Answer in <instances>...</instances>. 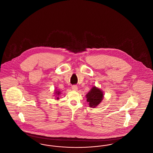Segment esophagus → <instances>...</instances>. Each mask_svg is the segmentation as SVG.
<instances>
[{"label": "esophagus", "mask_w": 153, "mask_h": 153, "mask_svg": "<svg viewBox=\"0 0 153 153\" xmlns=\"http://www.w3.org/2000/svg\"><path fill=\"white\" fill-rule=\"evenodd\" d=\"M72 90L73 91H77V89H78V87H77V85H73L72 87Z\"/></svg>", "instance_id": "1"}]
</instances>
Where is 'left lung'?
Returning a JSON list of instances; mask_svg holds the SVG:
<instances>
[{
  "label": "left lung",
  "mask_w": 153,
  "mask_h": 153,
  "mask_svg": "<svg viewBox=\"0 0 153 153\" xmlns=\"http://www.w3.org/2000/svg\"><path fill=\"white\" fill-rule=\"evenodd\" d=\"M87 101L89 106L91 108H95L102 101L104 96L103 92L98 88L94 87L86 95Z\"/></svg>",
  "instance_id": "obj_1"
}]
</instances>
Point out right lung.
Wrapping results in <instances>:
<instances>
[{"mask_svg":"<svg viewBox=\"0 0 153 153\" xmlns=\"http://www.w3.org/2000/svg\"><path fill=\"white\" fill-rule=\"evenodd\" d=\"M54 94H56V95L57 96H58L59 95L61 94V92H60V91H56V92H55ZM56 99H57V100H58V99H59V97H57Z\"/></svg>","mask_w":153,"mask_h":153,"instance_id":"1","label":"right lung"}]
</instances>
